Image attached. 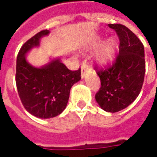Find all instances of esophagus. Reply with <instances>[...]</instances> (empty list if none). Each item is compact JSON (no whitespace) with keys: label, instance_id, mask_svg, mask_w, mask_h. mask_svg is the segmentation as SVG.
I'll list each match as a JSON object with an SVG mask.
<instances>
[{"label":"esophagus","instance_id":"34e87169","mask_svg":"<svg viewBox=\"0 0 157 157\" xmlns=\"http://www.w3.org/2000/svg\"><path fill=\"white\" fill-rule=\"evenodd\" d=\"M90 71V68H89L88 65L86 63V62H84L82 66H81V78H85L86 73Z\"/></svg>","mask_w":157,"mask_h":157}]
</instances>
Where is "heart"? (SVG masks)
<instances>
[{"mask_svg": "<svg viewBox=\"0 0 157 157\" xmlns=\"http://www.w3.org/2000/svg\"><path fill=\"white\" fill-rule=\"evenodd\" d=\"M103 39L102 37L96 38L88 45V51H94L98 50L101 45H103ZM117 40L115 38H110L103 45V46L98 50L95 56V60L100 65H106L109 63L115 55L117 50Z\"/></svg>", "mask_w": 157, "mask_h": 157, "instance_id": "obj_1", "label": "heart"}]
</instances>
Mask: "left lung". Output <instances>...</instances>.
<instances>
[{
  "label": "left lung",
  "mask_w": 157,
  "mask_h": 157,
  "mask_svg": "<svg viewBox=\"0 0 157 157\" xmlns=\"http://www.w3.org/2000/svg\"><path fill=\"white\" fill-rule=\"evenodd\" d=\"M120 39L119 54L113 66L98 71L101 88L96 102L107 112H117L139 96L145 75L144 47L136 35L121 24H108Z\"/></svg>",
  "instance_id": "1"
}]
</instances>
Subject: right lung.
<instances>
[{
    "instance_id": "add662e5",
    "label": "right lung",
    "mask_w": 157,
    "mask_h": 157,
    "mask_svg": "<svg viewBox=\"0 0 157 157\" xmlns=\"http://www.w3.org/2000/svg\"><path fill=\"white\" fill-rule=\"evenodd\" d=\"M43 30L29 39L19 50L16 63V86L23 107L38 118L48 119L63 112L68 102L71 86L81 80V69H67L59 57L50 58L47 63L33 66L27 55L40 46L43 37L49 36Z\"/></svg>"
}]
</instances>
